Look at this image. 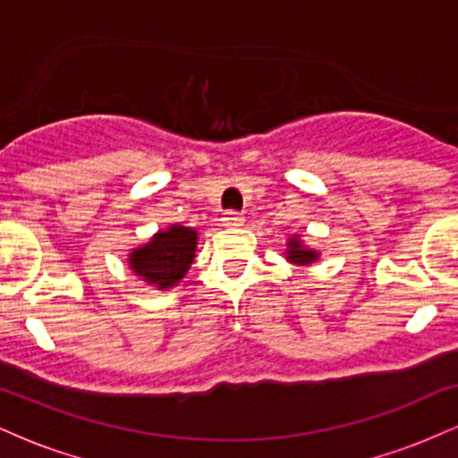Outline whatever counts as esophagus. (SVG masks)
<instances>
[{
    "mask_svg": "<svg viewBox=\"0 0 458 458\" xmlns=\"http://www.w3.org/2000/svg\"><path fill=\"white\" fill-rule=\"evenodd\" d=\"M222 222H224V225H230V228H234V225H243V217H241V215L236 211H230L222 219Z\"/></svg>",
    "mask_w": 458,
    "mask_h": 458,
    "instance_id": "obj_1",
    "label": "esophagus"
}]
</instances>
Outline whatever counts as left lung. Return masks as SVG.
Wrapping results in <instances>:
<instances>
[{
	"mask_svg": "<svg viewBox=\"0 0 458 458\" xmlns=\"http://www.w3.org/2000/svg\"><path fill=\"white\" fill-rule=\"evenodd\" d=\"M317 251H310L306 247H301V241L297 239H291L288 241V260L297 262V265H308V262L317 260Z\"/></svg>",
	"mask_w": 458,
	"mask_h": 458,
	"instance_id": "left-lung-1",
	"label": "left lung"
}]
</instances>
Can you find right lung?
<instances>
[{"mask_svg": "<svg viewBox=\"0 0 458 458\" xmlns=\"http://www.w3.org/2000/svg\"><path fill=\"white\" fill-rule=\"evenodd\" d=\"M196 241V230L170 225L163 233L155 234L150 243L131 254V269L146 282L157 284L161 291L174 286L178 280H182L189 265L193 262Z\"/></svg>", "mask_w": 458, "mask_h": 458, "instance_id": "add662e5", "label": "right lung"}]
</instances>
